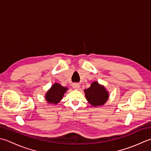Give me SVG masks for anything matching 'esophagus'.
I'll return each mask as SVG.
<instances>
[{
	"instance_id": "obj_1",
	"label": "esophagus",
	"mask_w": 151,
	"mask_h": 151,
	"mask_svg": "<svg viewBox=\"0 0 151 151\" xmlns=\"http://www.w3.org/2000/svg\"><path fill=\"white\" fill-rule=\"evenodd\" d=\"M72 87H73V88H75V89H79V88L80 87V86L78 83H74V84L72 85Z\"/></svg>"
}]
</instances>
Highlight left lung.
<instances>
[{"label":"left lung","instance_id":"left-lung-1","mask_svg":"<svg viewBox=\"0 0 151 151\" xmlns=\"http://www.w3.org/2000/svg\"><path fill=\"white\" fill-rule=\"evenodd\" d=\"M86 99L93 106H101L105 104L109 98V93L105 87L97 81L92 83L91 87L85 89Z\"/></svg>","mask_w":151,"mask_h":151}]
</instances>
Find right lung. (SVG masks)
Segmentation results:
<instances>
[{
	"instance_id": "right-lung-1",
	"label": "right lung",
	"mask_w": 151,
	"mask_h": 151,
	"mask_svg": "<svg viewBox=\"0 0 151 151\" xmlns=\"http://www.w3.org/2000/svg\"><path fill=\"white\" fill-rule=\"evenodd\" d=\"M67 90V87H63L59 83H54L45 94V100L47 103L56 105L63 99L64 94Z\"/></svg>"
}]
</instances>
